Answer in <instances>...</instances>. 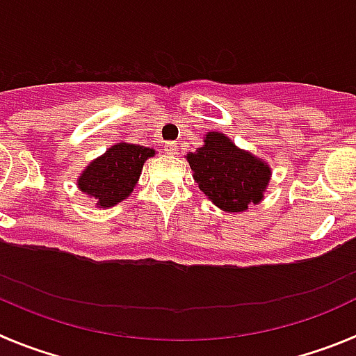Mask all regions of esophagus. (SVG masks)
Listing matches in <instances>:
<instances>
[{
    "label": "esophagus",
    "instance_id": "1",
    "mask_svg": "<svg viewBox=\"0 0 356 356\" xmlns=\"http://www.w3.org/2000/svg\"><path fill=\"white\" fill-rule=\"evenodd\" d=\"M163 151H165L167 154H176V152H178V143L167 142L165 145H163Z\"/></svg>",
    "mask_w": 356,
    "mask_h": 356
}]
</instances>
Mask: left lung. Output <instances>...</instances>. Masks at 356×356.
<instances>
[{
  "mask_svg": "<svg viewBox=\"0 0 356 356\" xmlns=\"http://www.w3.org/2000/svg\"><path fill=\"white\" fill-rule=\"evenodd\" d=\"M187 160L200 191L229 213H240L251 204H258L271 172L264 161L236 149L220 132H209L205 145Z\"/></svg>",
  "mask_w": 356,
  "mask_h": 356,
  "instance_id": "1",
  "label": "left lung"
}]
</instances>
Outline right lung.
<instances>
[{
    "label": "right lung",
    "mask_w": 356,
    "mask_h": 356,
    "mask_svg": "<svg viewBox=\"0 0 356 356\" xmlns=\"http://www.w3.org/2000/svg\"><path fill=\"white\" fill-rule=\"evenodd\" d=\"M152 154V149L132 143L113 145L79 176V189L94 196L102 207H113L131 195L143 163Z\"/></svg>",
    "instance_id": "right-lung-1"
}]
</instances>
